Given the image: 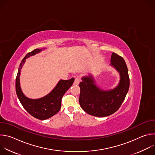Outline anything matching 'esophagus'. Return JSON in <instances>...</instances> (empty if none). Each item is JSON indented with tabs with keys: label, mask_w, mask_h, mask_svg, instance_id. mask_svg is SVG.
<instances>
[{
	"label": "esophagus",
	"mask_w": 155,
	"mask_h": 155,
	"mask_svg": "<svg viewBox=\"0 0 155 155\" xmlns=\"http://www.w3.org/2000/svg\"><path fill=\"white\" fill-rule=\"evenodd\" d=\"M80 83V78H76L75 81H74V84L78 85Z\"/></svg>",
	"instance_id": "34e87169"
}]
</instances>
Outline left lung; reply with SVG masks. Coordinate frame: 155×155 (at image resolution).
<instances>
[{
	"label": "left lung",
	"instance_id": "obj_1",
	"mask_svg": "<svg viewBox=\"0 0 155 155\" xmlns=\"http://www.w3.org/2000/svg\"><path fill=\"white\" fill-rule=\"evenodd\" d=\"M110 65L120 75L118 84L112 89L104 90L99 87L92 74L81 78L80 83L79 102L85 112L98 117H105L114 114L123 102L129 87L127 65L124 59L113 53Z\"/></svg>",
	"mask_w": 155,
	"mask_h": 155
}]
</instances>
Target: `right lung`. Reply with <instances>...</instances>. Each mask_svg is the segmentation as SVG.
Masks as SVG:
<instances>
[{"label":"right lung","instance_id":"add662e5","mask_svg":"<svg viewBox=\"0 0 155 155\" xmlns=\"http://www.w3.org/2000/svg\"><path fill=\"white\" fill-rule=\"evenodd\" d=\"M45 50L46 48L35 49L28 53L20 63L16 78V92L21 104L30 115L41 120L48 119L59 111L61 107L62 97L72 85L75 80L74 78L68 80H60L51 92L40 98L31 99L25 96L20 85L21 69L27 58Z\"/></svg>","mask_w":155,"mask_h":155}]
</instances>
